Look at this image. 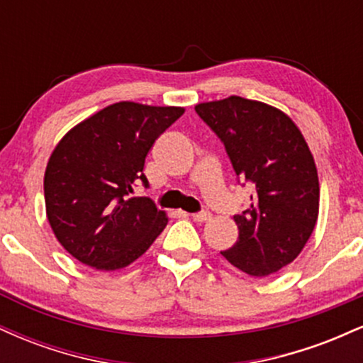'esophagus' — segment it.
<instances>
[{
	"label": "esophagus",
	"instance_id": "1",
	"mask_svg": "<svg viewBox=\"0 0 363 363\" xmlns=\"http://www.w3.org/2000/svg\"><path fill=\"white\" fill-rule=\"evenodd\" d=\"M191 218L194 220V222H206V220L211 218V213L210 211H198V213H193L191 215Z\"/></svg>",
	"mask_w": 363,
	"mask_h": 363
}]
</instances>
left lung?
Returning a JSON list of instances; mask_svg holds the SVG:
<instances>
[{"label": "left lung", "instance_id": "left-lung-1", "mask_svg": "<svg viewBox=\"0 0 363 363\" xmlns=\"http://www.w3.org/2000/svg\"><path fill=\"white\" fill-rule=\"evenodd\" d=\"M196 114L223 143L251 205L234 215L239 239L222 256L251 277H268L301 254L319 213V181L302 133L281 111L232 97L198 104Z\"/></svg>", "mask_w": 363, "mask_h": 363}]
</instances>
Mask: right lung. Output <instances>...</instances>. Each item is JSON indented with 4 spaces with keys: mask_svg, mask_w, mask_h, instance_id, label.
I'll use <instances>...</instances> for the list:
<instances>
[{
    "mask_svg": "<svg viewBox=\"0 0 363 363\" xmlns=\"http://www.w3.org/2000/svg\"><path fill=\"white\" fill-rule=\"evenodd\" d=\"M184 114L181 107L118 102L74 126L49 158L45 211L62 247L83 264L112 272L136 261L167 225L147 196L150 148Z\"/></svg>",
    "mask_w": 363,
    "mask_h": 363,
    "instance_id": "right-lung-1",
    "label": "right lung"
}]
</instances>
